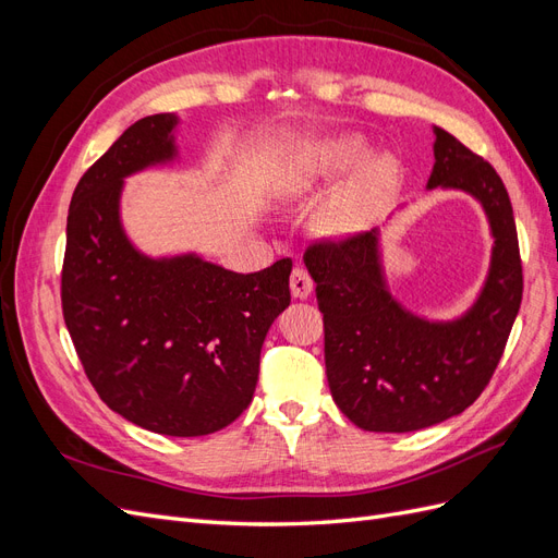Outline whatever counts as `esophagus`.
<instances>
[{
  "instance_id": "1",
  "label": "esophagus",
  "mask_w": 558,
  "mask_h": 558,
  "mask_svg": "<svg viewBox=\"0 0 558 558\" xmlns=\"http://www.w3.org/2000/svg\"><path fill=\"white\" fill-rule=\"evenodd\" d=\"M312 291H314V281L307 275V269L305 267H295L293 272H291V293H293V298L305 300V298L312 295Z\"/></svg>"
}]
</instances>
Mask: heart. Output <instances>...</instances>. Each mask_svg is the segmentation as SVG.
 Here are the masks:
<instances>
[{
  "label": "heart",
  "instance_id": "b5f03b06",
  "mask_svg": "<svg viewBox=\"0 0 558 558\" xmlns=\"http://www.w3.org/2000/svg\"><path fill=\"white\" fill-rule=\"evenodd\" d=\"M365 155L367 142L359 134L302 140L286 156L277 197L281 202L300 199L356 167L342 189L320 207L316 228L330 240L359 238L377 223L400 179L396 156L373 154L365 159Z\"/></svg>",
  "mask_w": 558,
  "mask_h": 558
}]
</instances>
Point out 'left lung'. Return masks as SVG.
I'll return each instance as SVG.
<instances>
[{
	"label": "left lung",
	"instance_id": "left-lung-1",
	"mask_svg": "<svg viewBox=\"0 0 558 558\" xmlns=\"http://www.w3.org/2000/svg\"><path fill=\"white\" fill-rule=\"evenodd\" d=\"M428 191L475 197L488 221L492 263L475 302L456 318L418 316L388 289L381 230L314 244L305 265L326 330V375L337 408L363 430L412 433L461 414L502 356L521 305L512 202L496 170L433 125Z\"/></svg>",
	"mask_w": 558,
	"mask_h": 558
}]
</instances>
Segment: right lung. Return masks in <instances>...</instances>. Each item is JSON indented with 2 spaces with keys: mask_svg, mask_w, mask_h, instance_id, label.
<instances>
[{
  "mask_svg": "<svg viewBox=\"0 0 558 558\" xmlns=\"http://www.w3.org/2000/svg\"><path fill=\"white\" fill-rule=\"evenodd\" d=\"M177 113L130 125L81 177L66 216L62 314L109 408L150 433L226 428L253 398L260 349L291 305V258L240 275L197 253L150 258L121 221L125 179L174 165Z\"/></svg>",
  "mask_w": 558,
  "mask_h": 558,
  "instance_id": "1",
  "label": "right lung"
}]
</instances>
